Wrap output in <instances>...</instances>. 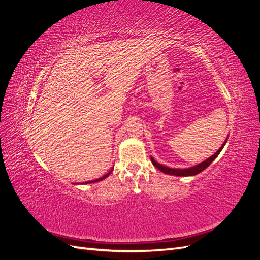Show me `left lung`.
<instances>
[{"mask_svg":"<svg viewBox=\"0 0 260 260\" xmlns=\"http://www.w3.org/2000/svg\"><path fill=\"white\" fill-rule=\"evenodd\" d=\"M225 143H226V140L224 141V143L221 145V147H220L214 155L210 156L209 158H207L205 161H203V162H201V164H199V165H196V166L191 167V168H185V169L169 168V167H166V166H162V165H160V164H158L157 161H155V159L153 158V157H151V160H152V164L154 165V166H155L157 169H159L160 171H162L164 174L172 175V176H179V177H182V176H184V177H187V176H195V175L200 174V172H202L203 170H205V169L209 166V165L215 160L216 157L220 154V152H221V149L223 148V146H224Z\"/></svg>","mask_w":260,"mask_h":260,"instance_id":"obj_1","label":"left lung"}]
</instances>
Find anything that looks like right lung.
I'll use <instances>...</instances> for the list:
<instances>
[{"label": "right lung", "mask_w": 260, "mask_h": 260, "mask_svg": "<svg viewBox=\"0 0 260 260\" xmlns=\"http://www.w3.org/2000/svg\"><path fill=\"white\" fill-rule=\"evenodd\" d=\"M114 169V168H113ZM113 169L108 172V174H106L105 176H103V177H101V178H99V179H95V180H92V181H88V182H85V184H88V183H94V182H99V181H102V180H104L105 178H107L109 175H111V172L113 171Z\"/></svg>", "instance_id": "obj_1"}]
</instances>
